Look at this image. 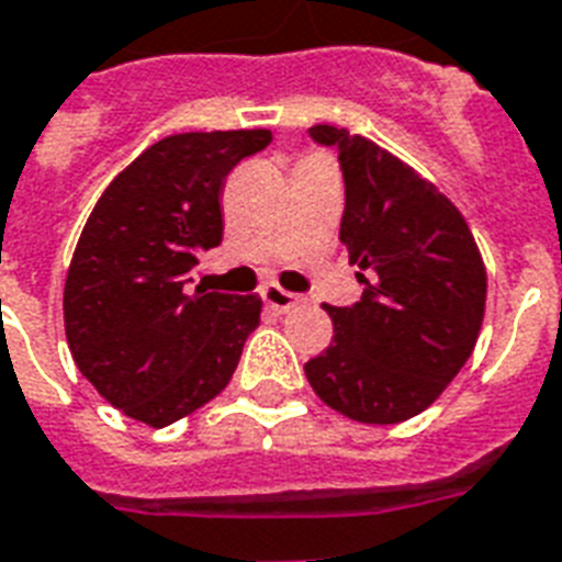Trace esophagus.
Wrapping results in <instances>:
<instances>
[{"mask_svg":"<svg viewBox=\"0 0 562 562\" xmlns=\"http://www.w3.org/2000/svg\"><path fill=\"white\" fill-rule=\"evenodd\" d=\"M260 299H263V304H267L269 311H276V313L293 311L295 304H299V295L286 293V290H281L278 284L263 286V290H260Z\"/></svg>","mask_w":562,"mask_h":562,"instance_id":"34e87169","label":"esophagus"}]
</instances>
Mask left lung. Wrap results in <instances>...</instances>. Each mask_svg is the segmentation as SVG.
<instances>
[{
    "mask_svg": "<svg viewBox=\"0 0 562 562\" xmlns=\"http://www.w3.org/2000/svg\"><path fill=\"white\" fill-rule=\"evenodd\" d=\"M307 134L340 155V243L363 269V295L351 307L325 304L334 340L304 375L342 416L395 425L437 402L475 349L484 260L458 207L407 164L346 128Z\"/></svg>",
    "mask_w": 562,
    "mask_h": 562,
    "instance_id": "1",
    "label": "left lung"
}]
</instances>
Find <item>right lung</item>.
I'll list each match as a JSON object with an SVG mask.
<instances>
[{
  "mask_svg": "<svg viewBox=\"0 0 562 562\" xmlns=\"http://www.w3.org/2000/svg\"><path fill=\"white\" fill-rule=\"evenodd\" d=\"M272 134L164 137L111 181L87 220L64 286V328L81 375L125 416L164 428L232 381L260 322L258 295L193 284L222 243V187Z\"/></svg>",
  "mask_w": 562,
  "mask_h": 562,
  "instance_id": "obj_1",
  "label": "right lung"
}]
</instances>
